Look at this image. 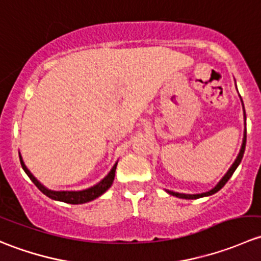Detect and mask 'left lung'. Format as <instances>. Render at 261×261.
Wrapping results in <instances>:
<instances>
[{
    "label": "left lung",
    "instance_id": "1",
    "mask_svg": "<svg viewBox=\"0 0 261 261\" xmlns=\"http://www.w3.org/2000/svg\"><path fill=\"white\" fill-rule=\"evenodd\" d=\"M240 98H241V97H240ZM241 102H243V99H241ZM243 109H244V103H243ZM244 117H245V120H246V116H245V109H244ZM245 145H246V128H245L243 145H241L240 152H239L238 158H236L235 162H233V164L230 167V169L227 170V173L223 175L222 179L218 181L217 186H216L215 188H212L211 191L204 192V193H201V194H183V193H177V192H172V191H167V192L169 194H172V196H175V197H178V198H184V199H197V198H202V197H207V196H211V194H215L216 192L220 191V189L222 188V187L225 186L226 183H227V180L230 179L231 175L233 174V172L236 170V168H238L239 164L241 163V160H243V156H244V152H245Z\"/></svg>",
    "mask_w": 261,
    "mask_h": 261
}]
</instances>
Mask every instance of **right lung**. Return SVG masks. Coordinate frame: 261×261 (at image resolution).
Listing matches in <instances>:
<instances>
[{
    "instance_id": "add662e5",
    "label": "right lung",
    "mask_w": 261,
    "mask_h": 261,
    "mask_svg": "<svg viewBox=\"0 0 261 261\" xmlns=\"http://www.w3.org/2000/svg\"><path fill=\"white\" fill-rule=\"evenodd\" d=\"M20 163L22 169L25 170V173L28 174V177L33 180V183L45 194L46 197L49 198L54 199V201H60V202H65V203L69 204H82V203H87V202H91L93 199L98 198L99 196L105 193L110 187L112 186L115 179V172H116V167H117V163L112 167V169L110 170L109 174L103 178L99 183H97L96 186L91 187L88 189H83V191H51V189H48L46 187H44L43 184L40 183L33 174H31L30 170L26 168L25 163H23L22 156L20 154Z\"/></svg>"
}]
</instances>
